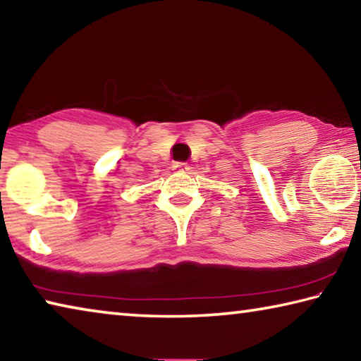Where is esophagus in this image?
<instances>
[{
    "mask_svg": "<svg viewBox=\"0 0 361 361\" xmlns=\"http://www.w3.org/2000/svg\"><path fill=\"white\" fill-rule=\"evenodd\" d=\"M175 167H178V169H185V164H181V162H178V164H175Z\"/></svg>",
    "mask_w": 361,
    "mask_h": 361,
    "instance_id": "34e87169",
    "label": "esophagus"
}]
</instances>
